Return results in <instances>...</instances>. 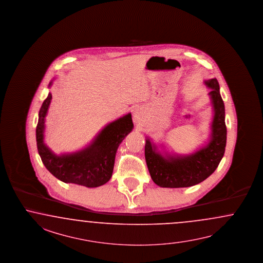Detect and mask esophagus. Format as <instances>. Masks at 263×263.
Returning a JSON list of instances; mask_svg holds the SVG:
<instances>
[{"label":"esophagus","instance_id":"34e87169","mask_svg":"<svg viewBox=\"0 0 263 263\" xmlns=\"http://www.w3.org/2000/svg\"><path fill=\"white\" fill-rule=\"evenodd\" d=\"M140 118H141V112L138 108H136L134 110V119H135V121H139Z\"/></svg>","mask_w":263,"mask_h":263}]
</instances>
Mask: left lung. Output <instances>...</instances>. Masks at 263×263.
Segmentation results:
<instances>
[{"instance_id": "left-lung-1", "label": "left lung", "mask_w": 263, "mask_h": 263, "mask_svg": "<svg viewBox=\"0 0 263 263\" xmlns=\"http://www.w3.org/2000/svg\"><path fill=\"white\" fill-rule=\"evenodd\" d=\"M212 88L210 92L215 116L212 123V139L206 147L184 158L165 159L155 151L150 140H146L145 159L151 178L162 187L195 186L208 178L218 167L226 151L227 126L224 103L220 97V86L216 78L205 82Z\"/></svg>"}]
</instances>
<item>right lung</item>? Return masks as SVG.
Segmentation results:
<instances>
[{
	"label": "right lung",
	"mask_w": 263,
	"mask_h": 263,
	"mask_svg": "<svg viewBox=\"0 0 263 263\" xmlns=\"http://www.w3.org/2000/svg\"><path fill=\"white\" fill-rule=\"evenodd\" d=\"M51 99L52 96L49 93L44 100L35 129L37 151L44 166L52 175L65 183L88 187L107 183L112 176L119 145L134 127L132 115L127 114L104 127L93 144L83 151L57 157L43 143L44 118Z\"/></svg>",
	"instance_id": "right-lung-1"
}]
</instances>
